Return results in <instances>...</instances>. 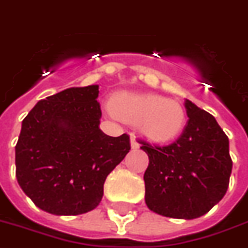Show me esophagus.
I'll list each match as a JSON object with an SVG mask.
<instances>
[{"instance_id": "esophagus-1", "label": "esophagus", "mask_w": 248, "mask_h": 248, "mask_svg": "<svg viewBox=\"0 0 248 248\" xmlns=\"http://www.w3.org/2000/svg\"><path fill=\"white\" fill-rule=\"evenodd\" d=\"M131 146H132V149H139L140 148V144L137 142V140H136L135 136H132V137H131Z\"/></svg>"}]
</instances>
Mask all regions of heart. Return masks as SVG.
Listing matches in <instances>:
<instances>
[{
    "label": "heart",
    "mask_w": 248,
    "mask_h": 248,
    "mask_svg": "<svg viewBox=\"0 0 248 248\" xmlns=\"http://www.w3.org/2000/svg\"><path fill=\"white\" fill-rule=\"evenodd\" d=\"M112 111L124 122L137 124L145 137L157 142L174 140L186 123V113L179 103L155 94H117Z\"/></svg>",
    "instance_id": "obj_1"
}]
</instances>
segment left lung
I'll use <instances>...</instances> for the list:
<instances>
[{
  "label": "left lung",
  "mask_w": 248,
  "mask_h": 248,
  "mask_svg": "<svg viewBox=\"0 0 248 248\" xmlns=\"http://www.w3.org/2000/svg\"><path fill=\"white\" fill-rule=\"evenodd\" d=\"M188 122L172 144L140 140L149 157L144 174L145 202L171 218L192 219L208 213L228 191L232 161L229 139L209 112L186 100Z\"/></svg>",
  "instance_id": "obj_1"
}]
</instances>
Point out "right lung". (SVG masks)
Segmentation results:
<instances>
[{"mask_svg": "<svg viewBox=\"0 0 248 248\" xmlns=\"http://www.w3.org/2000/svg\"><path fill=\"white\" fill-rule=\"evenodd\" d=\"M99 86L70 87L39 100L22 122L16 180L33 204L56 216L99 205L107 175L131 150L129 136L100 131Z\"/></svg>", "mask_w": 248, "mask_h": 248, "instance_id": "add662e5", "label": "right lung"}]
</instances>
